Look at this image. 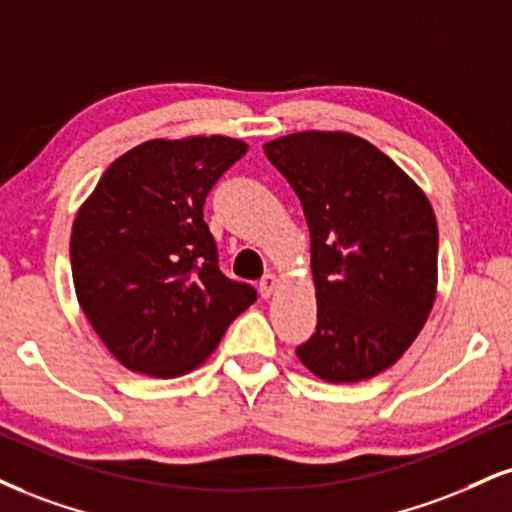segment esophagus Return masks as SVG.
<instances>
[{
  "mask_svg": "<svg viewBox=\"0 0 512 512\" xmlns=\"http://www.w3.org/2000/svg\"><path fill=\"white\" fill-rule=\"evenodd\" d=\"M276 286H279V276H276V274H267V276H264V279L260 281V293H262V298H269V295H272V293L276 291Z\"/></svg>",
  "mask_w": 512,
  "mask_h": 512,
  "instance_id": "1",
  "label": "esophagus"
}]
</instances>
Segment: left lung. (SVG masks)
<instances>
[{"instance_id": "8db88e82", "label": "left lung", "mask_w": 512, "mask_h": 512, "mask_svg": "<svg viewBox=\"0 0 512 512\" xmlns=\"http://www.w3.org/2000/svg\"><path fill=\"white\" fill-rule=\"evenodd\" d=\"M264 155L303 202L317 331L295 355L329 384L377 377L429 319L439 229L424 190L365 138L300 131Z\"/></svg>"}]
</instances>
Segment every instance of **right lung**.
Masks as SVG:
<instances>
[{
	"label": "right lung",
	"mask_w": 512,
	"mask_h": 512,
	"mask_svg": "<svg viewBox=\"0 0 512 512\" xmlns=\"http://www.w3.org/2000/svg\"><path fill=\"white\" fill-rule=\"evenodd\" d=\"M248 152L229 135L155 138L114 159L71 229L76 298L131 372L174 379L200 367L255 288L217 264L205 197Z\"/></svg>",
	"instance_id": "right-lung-1"
}]
</instances>
